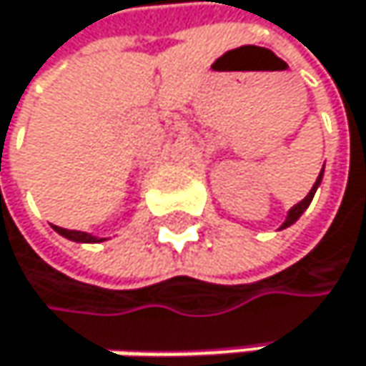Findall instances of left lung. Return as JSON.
<instances>
[{"label":"left lung","mask_w":366,"mask_h":366,"mask_svg":"<svg viewBox=\"0 0 366 366\" xmlns=\"http://www.w3.org/2000/svg\"><path fill=\"white\" fill-rule=\"evenodd\" d=\"M320 179H322V171H320V175H318V179L314 182V187H312V191L307 193V197L303 199V202H299L297 206H292V210L287 213V219H285V224L281 226V228H287V226H292L294 222H297L301 215H303V210L310 206V202H312V197H314V193H316V189H318V184H320Z\"/></svg>","instance_id":"obj_1"}]
</instances>
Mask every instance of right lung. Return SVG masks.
I'll return each instance as SVG.
<instances>
[{
	"instance_id": "add662e5",
	"label": "right lung",
	"mask_w": 366,
	"mask_h": 366,
	"mask_svg": "<svg viewBox=\"0 0 366 366\" xmlns=\"http://www.w3.org/2000/svg\"><path fill=\"white\" fill-rule=\"evenodd\" d=\"M54 230L67 239H72V242H81V244H94V242H103V239L98 237H92L87 232H81V230H67V228H61V226H54Z\"/></svg>"
}]
</instances>
